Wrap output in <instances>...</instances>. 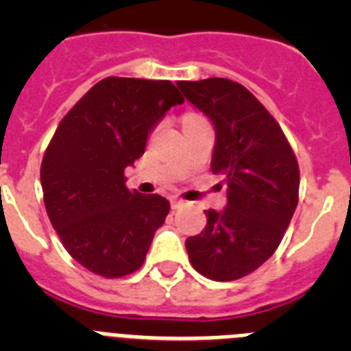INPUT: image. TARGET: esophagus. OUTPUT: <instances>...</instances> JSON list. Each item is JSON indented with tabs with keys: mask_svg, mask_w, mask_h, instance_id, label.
<instances>
[{
	"mask_svg": "<svg viewBox=\"0 0 351 351\" xmlns=\"http://www.w3.org/2000/svg\"><path fill=\"white\" fill-rule=\"evenodd\" d=\"M184 200H182V198H178V197H173V198H170V206H172V209H179V207H182L184 206Z\"/></svg>",
	"mask_w": 351,
	"mask_h": 351,
	"instance_id": "34e87169",
	"label": "esophagus"
}]
</instances>
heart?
I'll list each match as a JSON object with an SVG mask.
<instances>
[{"label":"heart","mask_w":351,"mask_h":351,"mask_svg":"<svg viewBox=\"0 0 351 351\" xmlns=\"http://www.w3.org/2000/svg\"><path fill=\"white\" fill-rule=\"evenodd\" d=\"M191 119H200V116H197V114H186V116L182 117V121H191Z\"/></svg>","instance_id":"1"}]
</instances>
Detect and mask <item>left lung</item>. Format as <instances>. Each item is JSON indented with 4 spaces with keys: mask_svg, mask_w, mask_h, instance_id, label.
I'll return each instance as SVG.
<instances>
[{
    "mask_svg": "<svg viewBox=\"0 0 351 351\" xmlns=\"http://www.w3.org/2000/svg\"><path fill=\"white\" fill-rule=\"evenodd\" d=\"M178 88L213 121L210 169L228 186L226 207L204 210L206 228L186 239V251L209 280H241L280 246L299 202V163L278 121L243 84L213 77Z\"/></svg>",
    "mask_w": 351,
    "mask_h": 351,
    "instance_id": "left-lung-1",
    "label": "left lung"
}]
</instances>
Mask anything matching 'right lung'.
I'll list each match as a JSON object with an SVG mask.
<instances>
[{"label":"right lung","mask_w":351,"mask_h":351,"mask_svg":"<svg viewBox=\"0 0 351 351\" xmlns=\"http://www.w3.org/2000/svg\"><path fill=\"white\" fill-rule=\"evenodd\" d=\"M184 101L170 80L107 77L70 108L42 167L43 202L68 255L116 280L138 271L170 204L126 188L125 169L144 154L149 132Z\"/></svg>","instance_id":"1"}]
</instances>
